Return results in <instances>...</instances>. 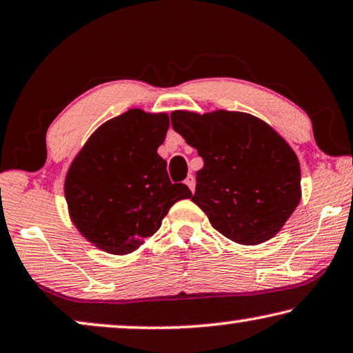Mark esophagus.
<instances>
[{"mask_svg": "<svg viewBox=\"0 0 353 353\" xmlns=\"http://www.w3.org/2000/svg\"><path fill=\"white\" fill-rule=\"evenodd\" d=\"M185 185L191 189V191L194 192V189H196V180H194V176L192 175H189L186 180H185Z\"/></svg>", "mask_w": 353, "mask_h": 353, "instance_id": "1", "label": "esophagus"}]
</instances>
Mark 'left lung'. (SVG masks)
I'll use <instances>...</instances> for the list:
<instances>
[{
  "label": "left lung",
  "mask_w": 353,
  "mask_h": 353,
  "mask_svg": "<svg viewBox=\"0 0 353 353\" xmlns=\"http://www.w3.org/2000/svg\"><path fill=\"white\" fill-rule=\"evenodd\" d=\"M170 117L203 159L191 201L212 226L240 245L275 237L301 201V167L288 143L242 111L176 110Z\"/></svg>",
  "instance_id": "8db88e82"
}]
</instances>
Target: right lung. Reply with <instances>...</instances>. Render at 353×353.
<instances>
[{
	"instance_id": "1",
	"label": "right lung",
	"mask_w": 353,
	"mask_h": 353,
	"mask_svg": "<svg viewBox=\"0 0 353 353\" xmlns=\"http://www.w3.org/2000/svg\"><path fill=\"white\" fill-rule=\"evenodd\" d=\"M168 125L167 113L132 108L103 122L71 161L63 185L70 219L101 252L134 253L173 203L192 196L183 183L172 185L157 154Z\"/></svg>"
}]
</instances>
